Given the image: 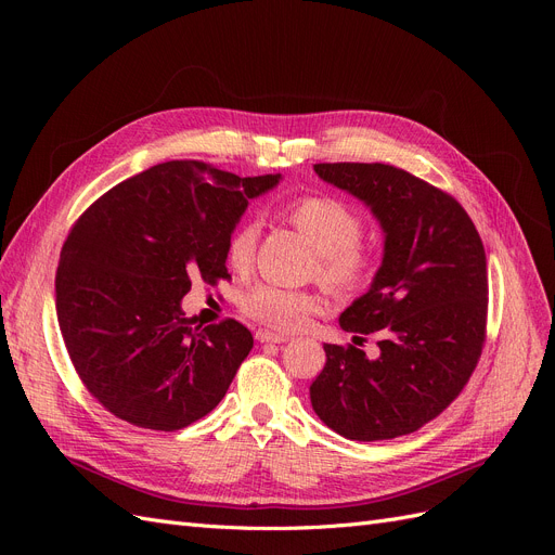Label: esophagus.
<instances>
[{"label":"esophagus","mask_w":555,"mask_h":555,"mask_svg":"<svg viewBox=\"0 0 555 555\" xmlns=\"http://www.w3.org/2000/svg\"><path fill=\"white\" fill-rule=\"evenodd\" d=\"M256 339H258L260 344H281V341H287V335L272 333V331H266V328H258V331H256Z\"/></svg>","instance_id":"obj_1"}]
</instances>
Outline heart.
I'll return each instance as SVG.
<instances>
[{"mask_svg": "<svg viewBox=\"0 0 555 555\" xmlns=\"http://www.w3.org/2000/svg\"><path fill=\"white\" fill-rule=\"evenodd\" d=\"M283 218L317 249L314 272L328 289L346 295L369 283L377 258L373 245L362 238V218L351 204L333 195L308 193L289 199L283 207ZM256 243V222H243L233 229L224 247L229 268L245 272L254 260ZM238 306L258 324L289 331L317 306V297L308 289L256 283L241 295Z\"/></svg>", "mask_w": 555, "mask_h": 555, "instance_id": "heart-1", "label": "heart"}]
</instances>
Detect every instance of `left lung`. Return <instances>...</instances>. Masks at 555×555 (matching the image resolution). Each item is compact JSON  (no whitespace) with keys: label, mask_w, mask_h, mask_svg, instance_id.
Masks as SVG:
<instances>
[{"label":"left lung","mask_w":555,"mask_h":555,"mask_svg":"<svg viewBox=\"0 0 555 555\" xmlns=\"http://www.w3.org/2000/svg\"><path fill=\"white\" fill-rule=\"evenodd\" d=\"M314 170L369 204L385 229V258L369 293L339 317L346 333L380 335V356L324 344L312 410L351 441L412 434L448 410L483 351L488 270L479 231L450 193L391 164Z\"/></svg>","instance_id":"obj_1"}]
</instances>
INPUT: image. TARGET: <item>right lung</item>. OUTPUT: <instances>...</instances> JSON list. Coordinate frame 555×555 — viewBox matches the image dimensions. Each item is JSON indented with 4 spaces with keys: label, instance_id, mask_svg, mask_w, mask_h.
Listing matches in <instances>:
<instances>
[{
    "label": "right lung",
    "instance_id": "1",
    "mask_svg": "<svg viewBox=\"0 0 555 555\" xmlns=\"http://www.w3.org/2000/svg\"><path fill=\"white\" fill-rule=\"evenodd\" d=\"M279 178L166 162L116 184L74 222L55 272L57 324L85 389L109 414L175 431L224 398L254 337L236 319L195 326L180 304L193 276L231 279L227 238Z\"/></svg>",
    "mask_w": 555,
    "mask_h": 555
}]
</instances>
